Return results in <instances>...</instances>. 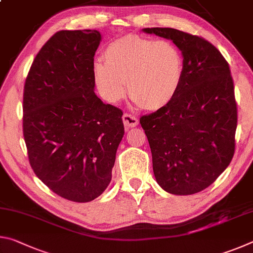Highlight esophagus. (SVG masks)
Instances as JSON below:
<instances>
[{"label": "esophagus", "mask_w": 253, "mask_h": 253, "mask_svg": "<svg viewBox=\"0 0 253 253\" xmlns=\"http://www.w3.org/2000/svg\"><path fill=\"white\" fill-rule=\"evenodd\" d=\"M123 123L127 128H132L138 125V119L129 114H125L123 116Z\"/></svg>", "instance_id": "esophagus-1"}]
</instances>
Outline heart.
<instances>
[{"instance_id": "heart-1", "label": "heart", "mask_w": 253, "mask_h": 253, "mask_svg": "<svg viewBox=\"0 0 253 253\" xmlns=\"http://www.w3.org/2000/svg\"><path fill=\"white\" fill-rule=\"evenodd\" d=\"M104 60L93 66V79L102 98L111 104L126 96V81L131 99L151 111L165 108L181 88L183 58L169 41L129 34L111 42Z\"/></svg>"}]
</instances>
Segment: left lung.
<instances>
[{
	"label": "left lung",
	"mask_w": 253,
	"mask_h": 253,
	"mask_svg": "<svg viewBox=\"0 0 253 253\" xmlns=\"http://www.w3.org/2000/svg\"><path fill=\"white\" fill-rule=\"evenodd\" d=\"M172 40L183 57L181 88L169 105L140 117L163 190L191 195L211 185L232 161L238 115L233 80L223 55L198 36L145 28Z\"/></svg>",
	"instance_id": "1"
}]
</instances>
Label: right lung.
I'll return each mask as SVG.
<instances>
[{"label": "right lung", "instance_id": "1", "mask_svg": "<svg viewBox=\"0 0 253 253\" xmlns=\"http://www.w3.org/2000/svg\"><path fill=\"white\" fill-rule=\"evenodd\" d=\"M97 30L59 31L30 68L23 135L33 172L55 194L90 202L111 181L124 131L123 111L95 93Z\"/></svg>", "mask_w": 253, "mask_h": 253}]
</instances>
